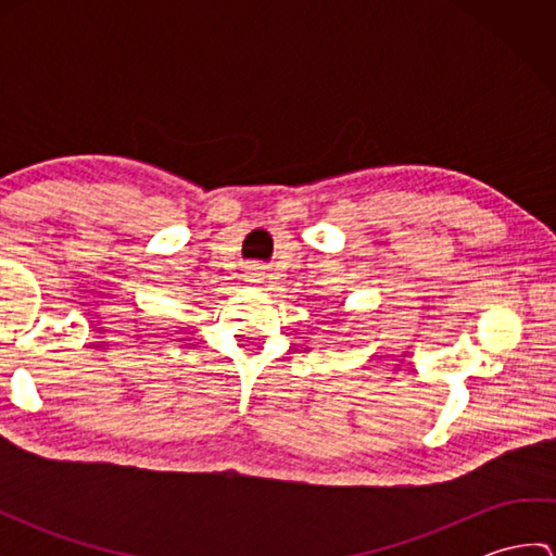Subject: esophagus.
<instances>
[{
    "instance_id": "1",
    "label": "esophagus",
    "mask_w": 556,
    "mask_h": 556,
    "mask_svg": "<svg viewBox=\"0 0 556 556\" xmlns=\"http://www.w3.org/2000/svg\"><path fill=\"white\" fill-rule=\"evenodd\" d=\"M245 277H248V281H253V285H260V281L265 279V267L251 265V267H248V271H245Z\"/></svg>"
}]
</instances>
